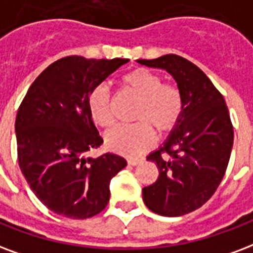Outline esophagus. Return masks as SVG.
I'll list each match as a JSON object with an SVG mask.
<instances>
[{
  "mask_svg": "<svg viewBox=\"0 0 253 253\" xmlns=\"http://www.w3.org/2000/svg\"><path fill=\"white\" fill-rule=\"evenodd\" d=\"M142 162V159H135V158H130V159H127V163L130 166H138Z\"/></svg>",
  "mask_w": 253,
  "mask_h": 253,
  "instance_id": "obj_1",
  "label": "esophagus"
}]
</instances>
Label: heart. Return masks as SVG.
Instances as JSON below:
<instances>
[{
	"label": "heart",
	"mask_w": 253,
	"mask_h": 253,
	"mask_svg": "<svg viewBox=\"0 0 253 253\" xmlns=\"http://www.w3.org/2000/svg\"><path fill=\"white\" fill-rule=\"evenodd\" d=\"M127 92L139 99L134 113L138 123L117 126L106 135V144L122 155H140L151 147L154 131L165 135L172 131L184 109L180 88L173 84L163 82L161 75L148 69H135L121 78ZM90 117L98 126L109 128L115 122L111 95L105 84L96 86L88 95Z\"/></svg>",
	"instance_id": "heart-1"
}]
</instances>
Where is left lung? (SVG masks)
Wrapping results in <instances>:
<instances>
[{"label": "left lung", "mask_w": 253, "mask_h": 253, "mask_svg": "<svg viewBox=\"0 0 253 253\" xmlns=\"http://www.w3.org/2000/svg\"><path fill=\"white\" fill-rule=\"evenodd\" d=\"M165 69L183 94L184 109L159 150L147 157L159 175L143 188L148 210L162 216H183L200 208L220 184L234 144V126L221 92L199 67L176 54L139 59Z\"/></svg>", "instance_id": "left-lung-1"}]
</instances>
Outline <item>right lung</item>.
<instances>
[{
    "label": "right lung",
    "mask_w": 253,
    "mask_h": 253,
    "mask_svg": "<svg viewBox=\"0 0 253 253\" xmlns=\"http://www.w3.org/2000/svg\"><path fill=\"white\" fill-rule=\"evenodd\" d=\"M128 59L63 57L38 75L15 118L19 169L34 195L53 212L88 219L106 208L111 178L125 158L87 157L103 139L87 107L90 92Z\"/></svg>",
    "instance_id": "1"
}]
</instances>
